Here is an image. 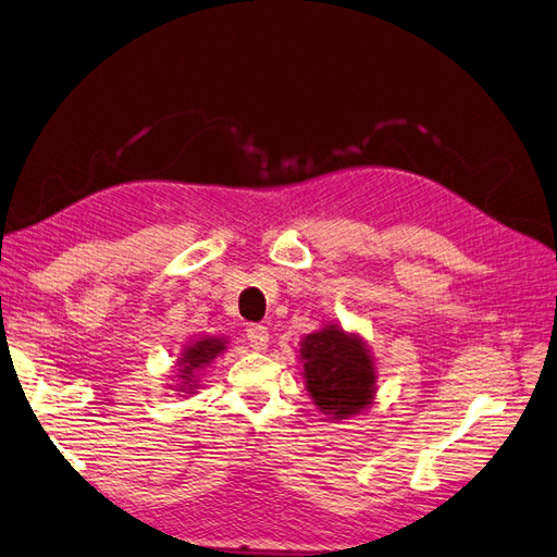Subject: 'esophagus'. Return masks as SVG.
I'll return each mask as SVG.
<instances>
[{
  "label": "esophagus",
  "instance_id": "obj_1",
  "mask_svg": "<svg viewBox=\"0 0 557 557\" xmlns=\"http://www.w3.org/2000/svg\"><path fill=\"white\" fill-rule=\"evenodd\" d=\"M246 336H248L252 350H264L267 344H269V330L264 325H260V323L248 325L246 327Z\"/></svg>",
  "mask_w": 557,
  "mask_h": 557
}]
</instances>
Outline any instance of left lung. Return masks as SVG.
Returning <instances> with one entry per match:
<instances>
[{"label":"left lung","mask_w":557,"mask_h":557,"mask_svg":"<svg viewBox=\"0 0 557 557\" xmlns=\"http://www.w3.org/2000/svg\"><path fill=\"white\" fill-rule=\"evenodd\" d=\"M299 362L305 364L301 376L313 404L327 418L358 416L374 401L376 367L358 334L339 325L311 332L299 344Z\"/></svg>","instance_id":"8db88e82"}]
</instances>
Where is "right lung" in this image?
Wrapping results in <instances>:
<instances>
[{
	"mask_svg": "<svg viewBox=\"0 0 557 557\" xmlns=\"http://www.w3.org/2000/svg\"><path fill=\"white\" fill-rule=\"evenodd\" d=\"M225 339L215 336H199L197 342H190L183 348L178 358V393H193L197 387V374L207 369L221 352L225 350Z\"/></svg>",
	"mask_w": 557,
	"mask_h": 557,
	"instance_id": "add662e5",
	"label": "right lung"
}]
</instances>
